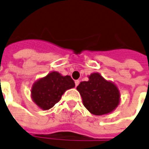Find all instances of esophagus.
Returning <instances> with one entry per match:
<instances>
[{
  "label": "esophagus",
  "instance_id": "34e87169",
  "mask_svg": "<svg viewBox=\"0 0 149 149\" xmlns=\"http://www.w3.org/2000/svg\"><path fill=\"white\" fill-rule=\"evenodd\" d=\"M79 84V80H78V79H77V80H75V85H76V86H78Z\"/></svg>",
  "mask_w": 149,
  "mask_h": 149
}]
</instances>
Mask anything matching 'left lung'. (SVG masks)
Wrapping results in <instances>:
<instances>
[{
	"label": "left lung",
	"instance_id": "1",
	"mask_svg": "<svg viewBox=\"0 0 149 149\" xmlns=\"http://www.w3.org/2000/svg\"><path fill=\"white\" fill-rule=\"evenodd\" d=\"M77 89L81 95L85 107L95 115L111 113L120 102L118 87L98 72L92 73L88 81L81 82Z\"/></svg>",
	"mask_w": 149,
	"mask_h": 149
}]
</instances>
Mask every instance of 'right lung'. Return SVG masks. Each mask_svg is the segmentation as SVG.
<instances>
[{
  "instance_id": "right-lung-1",
  "label": "right lung",
  "mask_w": 149,
  "mask_h": 149,
  "mask_svg": "<svg viewBox=\"0 0 149 149\" xmlns=\"http://www.w3.org/2000/svg\"><path fill=\"white\" fill-rule=\"evenodd\" d=\"M74 86L70 76L63 77L58 72H52L33 84L31 98L40 108L49 110L59 101L65 91Z\"/></svg>"
}]
</instances>
